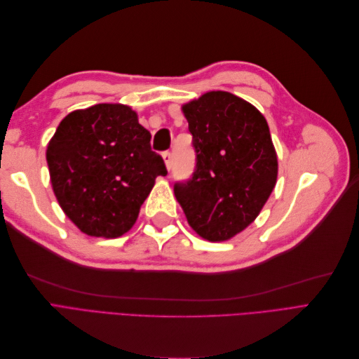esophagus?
Returning a JSON list of instances; mask_svg holds the SVG:
<instances>
[{"instance_id": "esophagus-1", "label": "esophagus", "mask_w": 359, "mask_h": 359, "mask_svg": "<svg viewBox=\"0 0 359 359\" xmlns=\"http://www.w3.org/2000/svg\"><path fill=\"white\" fill-rule=\"evenodd\" d=\"M161 157H163V160H165V165H166V169L169 170L170 169V166H172V154L169 153V151H165V153L161 154Z\"/></svg>"}]
</instances>
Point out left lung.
<instances>
[{
	"label": "left lung",
	"mask_w": 359,
	"mask_h": 359,
	"mask_svg": "<svg viewBox=\"0 0 359 359\" xmlns=\"http://www.w3.org/2000/svg\"><path fill=\"white\" fill-rule=\"evenodd\" d=\"M193 135L196 169L175 184L191 229L211 243L252 224L273 193L278 161L265 116L227 91H208L181 106Z\"/></svg>",
	"instance_id": "obj_1"
}]
</instances>
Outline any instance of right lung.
Here are the masks:
<instances>
[{"instance_id":"1","label":"right lung","mask_w":359,"mask_h":359,"mask_svg":"<svg viewBox=\"0 0 359 359\" xmlns=\"http://www.w3.org/2000/svg\"><path fill=\"white\" fill-rule=\"evenodd\" d=\"M151 133L121 103L70 112L46 149L53 194L78 229L118 238L132 229L156 178L168 170Z\"/></svg>"}]
</instances>
